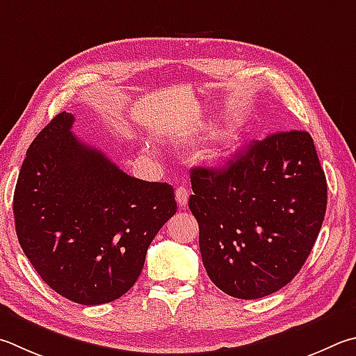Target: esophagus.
Instances as JSON below:
<instances>
[{"label": "esophagus", "mask_w": 356, "mask_h": 356, "mask_svg": "<svg viewBox=\"0 0 356 356\" xmlns=\"http://www.w3.org/2000/svg\"><path fill=\"white\" fill-rule=\"evenodd\" d=\"M188 196H190V191L186 186H179L176 190V200L180 209H186V204H188Z\"/></svg>", "instance_id": "34e87169"}]
</instances>
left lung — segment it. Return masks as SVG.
<instances>
[{
  "mask_svg": "<svg viewBox=\"0 0 356 356\" xmlns=\"http://www.w3.org/2000/svg\"><path fill=\"white\" fill-rule=\"evenodd\" d=\"M188 207L210 280L236 299H260L294 279L327 210V180L312 135L254 140L219 170L193 168Z\"/></svg>",
  "mask_w": 356,
  "mask_h": 356,
  "instance_id": "1",
  "label": "left lung"
}]
</instances>
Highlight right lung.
I'll return each instance as SVG.
<instances>
[{
	"instance_id": "obj_1",
	"label": "right lung",
	"mask_w": 356,
	"mask_h": 356,
	"mask_svg": "<svg viewBox=\"0 0 356 356\" xmlns=\"http://www.w3.org/2000/svg\"><path fill=\"white\" fill-rule=\"evenodd\" d=\"M62 112L26 152L14 193L18 241L65 299L99 305L137 282L147 248L177 211L174 188L127 176L77 140Z\"/></svg>"
}]
</instances>
